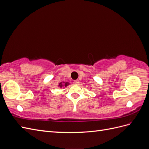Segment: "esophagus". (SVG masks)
Listing matches in <instances>:
<instances>
[{"label": "esophagus", "instance_id": "obj_1", "mask_svg": "<svg viewBox=\"0 0 149 149\" xmlns=\"http://www.w3.org/2000/svg\"><path fill=\"white\" fill-rule=\"evenodd\" d=\"M74 83L76 84H79V80H74Z\"/></svg>", "mask_w": 149, "mask_h": 149}]
</instances>
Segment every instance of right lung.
I'll return each mask as SVG.
<instances>
[{
  "label": "right lung",
  "mask_w": 149,
  "mask_h": 149,
  "mask_svg": "<svg viewBox=\"0 0 149 149\" xmlns=\"http://www.w3.org/2000/svg\"><path fill=\"white\" fill-rule=\"evenodd\" d=\"M70 83H65V84H64V85H63L62 84V83H59V85H58V86H59L60 88H62L63 86H65V87H66Z\"/></svg>",
  "instance_id": "1"
}]
</instances>
